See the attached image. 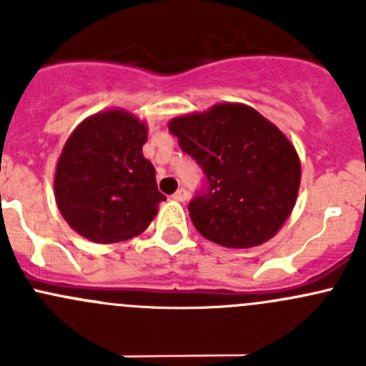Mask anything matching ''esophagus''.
Returning a JSON list of instances; mask_svg holds the SVG:
<instances>
[{
  "label": "esophagus",
  "mask_w": 366,
  "mask_h": 366,
  "mask_svg": "<svg viewBox=\"0 0 366 366\" xmlns=\"http://www.w3.org/2000/svg\"><path fill=\"white\" fill-rule=\"evenodd\" d=\"M187 198H189V193H187V191L184 189V187L177 189L175 194H173V200H177V202H186Z\"/></svg>",
  "instance_id": "1"
}]
</instances>
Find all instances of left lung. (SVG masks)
I'll use <instances>...</instances> for the list:
<instances>
[{"instance_id": "left-lung-1", "label": "left lung", "mask_w": 366, "mask_h": 366, "mask_svg": "<svg viewBox=\"0 0 366 366\" xmlns=\"http://www.w3.org/2000/svg\"><path fill=\"white\" fill-rule=\"evenodd\" d=\"M169 132L205 175L187 207L205 239L253 248L282 228L296 204L301 164L274 124L249 106L216 104L172 120Z\"/></svg>"}]
</instances>
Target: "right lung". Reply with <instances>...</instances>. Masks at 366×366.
I'll return each mask as SVG.
<instances>
[{"instance_id": "1", "label": "right lung", "mask_w": 366, "mask_h": 366, "mask_svg": "<svg viewBox=\"0 0 366 366\" xmlns=\"http://www.w3.org/2000/svg\"><path fill=\"white\" fill-rule=\"evenodd\" d=\"M147 125L112 109L86 118L65 143L54 197L65 221L99 244L127 241L147 230L166 197L143 157Z\"/></svg>"}]
</instances>
